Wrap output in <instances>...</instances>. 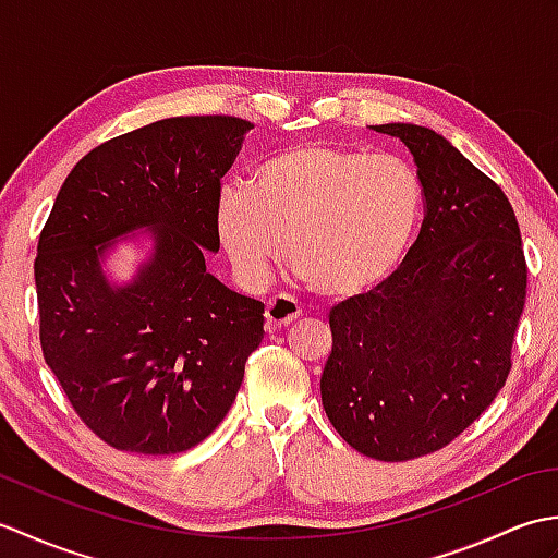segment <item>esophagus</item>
Returning a JSON list of instances; mask_svg holds the SVG:
<instances>
[{"label":"esophagus","mask_w":558,"mask_h":558,"mask_svg":"<svg viewBox=\"0 0 558 558\" xmlns=\"http://www.w3.org/2000/svg\"><path fill=\"white\" fill-rule=\"evenodd\" d=\"M302 314L300 302L290 298V294H276L270 298L266 304V328L270 330H280L290 324H294Z\"/></svg>","instance_id":"obj_1"}]
</instances>
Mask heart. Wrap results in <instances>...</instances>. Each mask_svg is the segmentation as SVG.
Wrapping results in <instances>:
<instances>
[{
    "instance_id": "obj_1",
    "label": "heart",
    "mask_w": 558,
    "mask_h": 558,
    "mask_svg": "<svg viewBox=\"0 0 558 558\" xmlns=\"http://www.w3.org/2000/svg\"><path fill=\"white\" fill-rule=\"evenodd\" d=\"M420 206L417 174L400 158L306 141L258 162L248 184L222 186L216 228L246 286H264L288 244L306 286L348 298L398 264Z\"/></svg>"
}]
</instances>
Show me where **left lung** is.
I'll list each match as a JSON object with an SVG mask.
<instances>
[{
  "instance_id": "obj_1",
  "label": "left lung",
  "mask_w": 558,
  "mask_h": 558,
  "mask_svg": "<svg viewBox=\"0 0 558 558\" xmlns=\"http://www.w3.org/2000/svg\"><path fill=\"white\" fill-rule=\"evenodd\" d=\"M372 129L412 153L424 222L398 270L330 310L322 400L354 450L402 462L448 446L504 388L527 264L511 201L441 134Z\"/></svg>"
}]
</instances>
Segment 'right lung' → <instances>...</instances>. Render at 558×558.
Returning a JSON list of instances; mask_svg holds the SVG:
<instances>
[{"mask_svg":"<svg viewBox=\"0 0 558 558\" xmlns=\"http://www.w3.org/2000/svg\"><path fill=\"white\" fill-rule=\"evenodd\" d=\"M248 129L240 117H170L105 141L69 172L40 232L43 357L117 450L170 456L204 441L264 338V304L206 270L220 248V180ZM138 227L157 232V252L112 289L99 258Z\"/></svg>","mask_w":558,"mask_h":558,"instance_id":"obj_1","label":"right lung"}]
</instances>
